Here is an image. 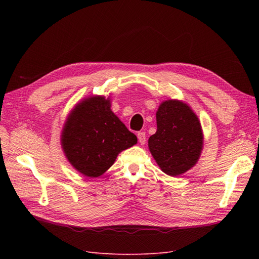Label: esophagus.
<instances>
[{
    "label": "esophagus",
    "instance_id": "1",
    "mask_svg": "<svg viewBox=\"0 0 259 259\" xmlns=\"http://www.w3.org/2000/svg\"><path fill=\"white\" fill-rule=\"evenodd\" d=\"M138 137V142L140 143V145H145L146 144V134L145 132H139L137 134Z\"/></svg>",
    "mask_w": 259,
    "mask_h": 259
}]
</instances>
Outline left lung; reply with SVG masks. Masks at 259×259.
<instances>
[{
	"label": "left lung",
	"mask_w": 259,
	"mask_h": 259,
	"mask_svg": "<svg viewBox=\"0 0 259 259\" xmlns=\"http://www.w3.org/2000/svg\"><path fill=\"white\" fill-rule=\"evenodd\" d=\"M156 132L148 147L156 164L169 176H179L197 164L203 148L201 123L180 100H165L156 111Z\"/></svg>",
	"instance_id": "8db88e82"
}]
</instances>
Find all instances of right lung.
Here are the masks:
<instances>
[{
    "instance_id": "right-lung-1",
    "label": "right lung",
    "mask_w": 259,
    "mask_h": 259,
    "mask_svg": "<svg viewBox=\"0 0 259 259\" xmlns=\"http://www.w3.org/2000/svg\"><path fill=\"white\" fill-rule=\"evenodd\" d=\"M110 98L91 96L68 115L61 146L70 164L86 177L103 175L117 154L137 144L136 135L111 111Z\"/></svg>"
}]
</instances>
